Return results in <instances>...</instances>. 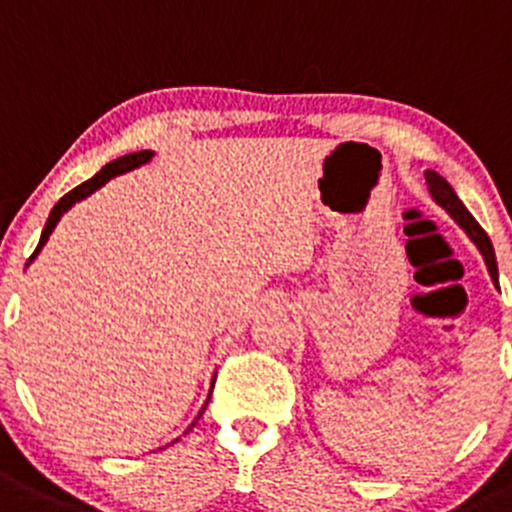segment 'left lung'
I'll return each instance as SVG.
<instances>
[{
	"label": "left lung",
	"instance_id": "1",
	"mask_svg": "<svg viewBox=\"0 0 512 512\" xmlns=\"http://www.w3.org/2000/svg\"><path fill=\"white\" fill-rule=\"evenodd\" d=\"M424 176H427L429 194H432L434 202H437L444 212L450 214V217L455 219L462 229H465L467 237L475 242L477 250H480V255L485 257V265H487V272H490V278H493V283L498 285V262H495L493 242H490V237L485 234V229H482L480 224H477V219L467 212V207L460 202V197L455 194V189H452V186L437 174V171H427Z\"/></svg>",
	"mask_w": 512,
	"mask_h": 512
}]
</instances>
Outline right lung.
<instances>
[{
	"instance_id": "add662e5",
	"label": "right lung",
	"mask_w": 512,
	"mask_h": 512,
	"mask_svg": "<svg viewBox=\"0 0 512 512\" xmlns=\"http://www.w3.org/2000/svg\"><path fill=\"white\" fill-rule=\"evenodd\" d=\"M151 156H154V151H136V154L121 156V159L111 161V164H105L103 169H100L98 174L93 176V179L83 181V184H80V186H75L73 191H68V194H65V197H62L60 202L55 204V207H52L50 217H47V224H45V229H42L40 245H37V250L32 252L30 262L35 260L37 255H40V250H42V247H45V242L50 240L52 229L57 227V222H60V217H62V214L68 212V209L73 207L75 202H80V199L90 197V194H93L95 189H100V186H103L105 181H108V179H113V176H118V174H126V171H131V169H138V166L148 164V161H151ZM199 417H202V414H199ZM191 427H194V424H191Z\"/></svg>"
}]
</instances>
